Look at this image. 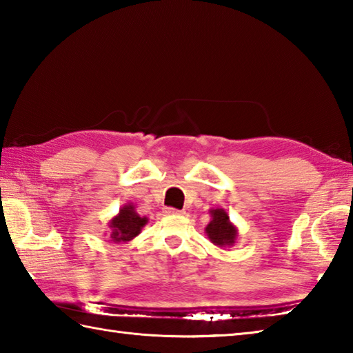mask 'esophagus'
<instances>
[{
  "mask_svg": "<svg viewBox=\"0 0 353 353\" xmlns=\"http://www.w3.org/2000/svg\"><path fill=\"white\" fill-rule=\"evenodd\" d=\"M165 214H179V215H182V214H185V211H181V209H174V208H167V209H165Z\"/></svg>",
  "mask_w": 353,
  "mask_h": 353,
  "instance_id": "obj_1",
  "label": "esophagus"
}]
</instances>
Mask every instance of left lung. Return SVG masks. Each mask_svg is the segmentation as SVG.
Instances as JSON below:
<instances>
[{
    "mask_svg": "<svg viewBox=\"0 0 353 353\" xmlns=\"http://www.w3.org/2000/svg\"><path fill=\"white\" fill-rule=\"evenodd\" d=\"M211 221L205 228L209 241L219 247H232L238 238V228L230 221L228 212L221 208H212Z\"/></svg>",
    "mask_w": 353,
    "mask_h": 353,
    "instance_id": "left-lung-1",
    "label": "left lung"
}]
</instances>
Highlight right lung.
<instances>
[{"label": "right lung", "mask_w": 353, "mask_h": 353, "mask_svg": "<svg viewBox=\"0 0 353 353\" xmlns=\"http://www.w3.org/2000/svg\"><path fill=\"white\" fill-rule=\"evenodd\" d=\"M148 223L147 216H141L137 212V206L133 203L124 205L119 212L112 216L109 220V229H110V241L114 243H127L137 238L142 228Z\"/></svg>", "instance_id": "1"}]
</instances>
